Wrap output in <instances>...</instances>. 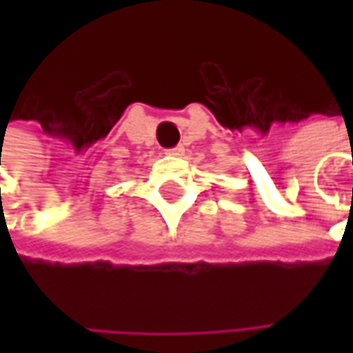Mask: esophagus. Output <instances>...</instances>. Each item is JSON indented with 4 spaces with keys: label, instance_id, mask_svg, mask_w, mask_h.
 Masks as SVG:
<instances>
[{
    "label": "esophagus",
    "instance_id": "obj_1",
    "mask_svg": "<svg viewBox=\"0 0 353 353\" xmlns=\"http://www.w3.org/2000/svg\"><path fill=\"white\" fill-rule=\"evenodd\" d=\"M166 154H172V157H183L185 147L177 145V147H174V149H168V151H166Z\"/></svg>",
    "mask_w": 353,
    "mask_h": 353
}]
</instances>
